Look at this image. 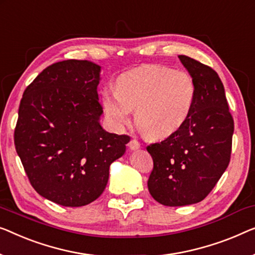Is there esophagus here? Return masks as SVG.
Listing matches in <instances>:
<instances>
[{
  "mask_svg": "<svg viewBox=\"0 0 255 255\" xmlns=\"http://www.w3.org/2000/svg\"><path fill=\"white\" fill-rule=\"evenodd\" d=\"M128 148H130L131 150H136V149H139L140 148V143H139V141L138 140H135V139H132L130 142H128Z\"/></svg>",
  "mask_w": 255,
  "mask_h": 255,
  "instance_id": "34e87169",
  "label": "esophagus"
}]
</instances>
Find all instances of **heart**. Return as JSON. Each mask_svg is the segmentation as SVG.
<instances>
[{
	"label": "heart",
	"mask_w": 255,
	"mask_h": 255,
	"mask_svg": "<svg viewBox=\"0 0 255 255\" xmlns=\"http://www.w3.org/2000/svg\"><path fill=\"white\" fill-rule=\"evenodd\" d=\"M197 98V85L185 71L146 65L121 75L116 92L106 90L102 105L114 128L130 123L134 112L136 127L149 139L175 133L189 120Z\"/></svg>",
	"instance_id": "obj_1"
}]
</instances>
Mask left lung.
<instances>
[{
	"label": "left lung",
	"instance_id": "8db88e82",
	"mask_svg": "<svg viewBox=\"0 0 255 255\" xmlns=\"http://www.w3.org/2000/svg\"><path fill=\"white\" fill-rule=\"evenodd\" d=\"M178 57L197 85L193 110L178 131L147 146L154 162L147 183L149 193L170 207L193 205L207 197L228 168L234 134L219 75L189 56Z\"/></svg>",
	"mask_w": 255,
	"mask_h": 255
}]
</instances>
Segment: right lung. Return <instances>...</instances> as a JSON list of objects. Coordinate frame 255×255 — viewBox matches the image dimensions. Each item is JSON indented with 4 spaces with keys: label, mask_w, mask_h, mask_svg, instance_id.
I'll list each match as a JSON object with an SVG mask.
<instances>
[{
    "label": "right lung",
    "mask_w": 255,
    "mask_h": 255,
    "mask_svg": "<svg viewBox=\"0 0 255 255\" xmlns=\"http://www.w3.org/2000/svg\"><path fill=\"white\" fill-rule=\"evenodd\" d=\"M100 72L101 66L90 61L51 64L28 85L18 110L14 146L29 183L65 207L100 197L110 164L130 141L101 127Z\"/></svg>",
    "instance_id": "right-lung-1"
}]
</instances>
